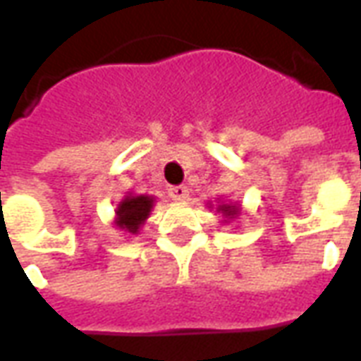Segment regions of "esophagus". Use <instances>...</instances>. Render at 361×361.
I'll list each match as a JSON object with an SVG mask.
<instances>
[{"label": "esophagus", "instance_id": "34e87169", "mask_svg": "<svg viewBox=\"0 0 361 361\" xmlns=\"http://www.w3.org/2000/svg\"><path fill=\"white\" fill-rule=\"evenodd\" d=\"M168 195L172 197L173 201H185L189 195V189L185 185H172L168 189Z\"/></svg>", "mask_w": 361, "mask_h": 361}]
</instances>
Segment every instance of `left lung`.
<instances>
[{
    "instance_id": "obj_1",
    "label": "left lung",
    "mask_w": 361,
    "mask_h": 361,
    "mask_svg": "<svg viewBox=\"0 0 361 361\" xmlns=\"http://www.w3.org/2000/svg\"><path fill=\"white\" fill-rule=\"evenodd\" d=\"M220 211H224V212H226L228 216H234L235 212H238V211H235V209H232V207H228V204H224V207H222V209H220Z\"/></svg>"
}]
</instances>
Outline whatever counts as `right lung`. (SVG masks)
Instances as JSON below:
<instances>
[{
  "label": "right lung",
  "mask_w": 361,
  "mask_h": 361,
  "mask_svg": "<svg viewBox=\"0 0 361 361\" xmlns=\"http://www.w3.org/2000/svg\"><path fill=\"white\" fill-rule=\"evenodd\" d=\"M152 209V199L147 195L127 197L126 201H121L118 207V226L126 230L129 234H137L145 219L149 216Z\"/></svg>",
  "instance_id": "add662e5"
}]
</instances>
